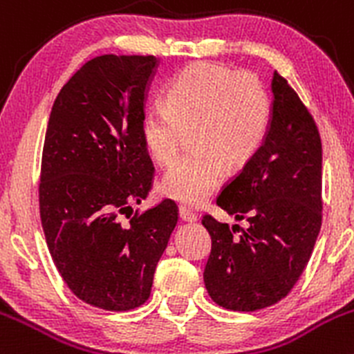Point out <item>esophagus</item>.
<instances>
[{
	"instance_id": "obj_1",
	"label": "esophagus",
	"mask_w": 354,
	"mask_h": 354,
	"mask_svg": "<svg viewBox=\"0 0 354 354\" xmlns=\"http://www.w3.org/2000/svg\"><path fill=\"white\" fill-rule=\"evenodd\" d=\"M180 217H181V221H185V222H196V221H198V215H196L195 212L192 210V208L183 207V205L180 207Z\"/></svg>"
}]
</instances>
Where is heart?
Instances as JSON below:
<instances>
[{
  "instance_id": "1",
  "label": "heart",
  "mask_w": 354,
  "mask_h": 354,
  "mask_svg": "<svg viewBox=\"0 0 354 354\" xmlns=\"http://www.w3.org/2000/svg\"><path fill=\"white\" fill-rule=\"evenodd\" d=\"M166 106L152 105L140 118L149 156L167 166L178 158L185 132L195 152L178 161L161 180V192L176 202L202 205L259 152L271 124V100L261 81L224 66L196 62L169 81Z\"/></svg>"
}]
</instances>
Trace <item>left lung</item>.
Returning a JSON list of instances; mask_svg holds the SVG:
<instances>
[{
	"mask_svg": "<svg viewBox=\"0 0 354 354\" xmlns=\"http://www.w3.org/2000/svg\"><path fill=\"white\" fill-rule=\"evenodd\" d=\"M271 91L265 144L217 198V205L248 222V229L237 224L229 229L212 215L202 221L212 237L205 288L215 304L236 312L266 308L288 295L310 259L322 224L317 125L278 73Z\"/></svg>",
	"mask_w": 354,
	"mask_h": 354,
	"instance_id": "left-lung-1",
	"label": "left lung"
}]
</instances>
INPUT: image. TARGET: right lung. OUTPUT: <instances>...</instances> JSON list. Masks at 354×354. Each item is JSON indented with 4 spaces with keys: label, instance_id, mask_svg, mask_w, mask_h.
I'll return each mask as SVG.
<instances>
[{
    "label": "right lung",
    "instance_id": "1",
    "mask_svg": "<svg viewBox=\"0 0 354 354\" xmlns=\"http://www.w3.org/2000/svg\"><path fill=\"white\" fill-rule=\"evenodd\" d=\"M156 68L154 55L88 61L55 98L44 140L39 203L47 248L71 292L103 310L146 302L178 222L171 200L120 221L152 188L140 118Z\"/></svg>",
    "mask_w": 354,
    "mask_h": 354
}]
</instances>
